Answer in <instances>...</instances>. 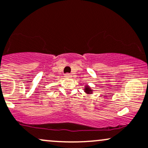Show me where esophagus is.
<instances>
[{
	"mask_svg": "<svg viewBox=\"0 0 148 148\" xmlns=\"http://www.w3.org/2000/svg\"><path fill=\"white\" fill-rule=\"evenodd\" d=\"M64 77H65L66 78H71V76L69 73H66V74H64Z\"/></svg>",
	"mask_w": 148,
	"mask_h": 148,
	"instance_id": "34e87169",
	"label": "esophagus"
}]
</instances>
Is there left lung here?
<instances>
[{
  "label": "left lung",
  "mask_w": 148,
  "mask_h": 148,
  "mask_svg": "<svg viewBox=\"0 0 148 148\" xmlns=\"http://www.w3.org/2000/svg\"><path fill=\"white\" fill-rule=\"evenodd\" d=\"M84 90H85V91H86V92H87V93H90V92H91V89L89 87H86V89H84Z\"/></svg>",
  "instance_id": "1"
}]
</instances>
